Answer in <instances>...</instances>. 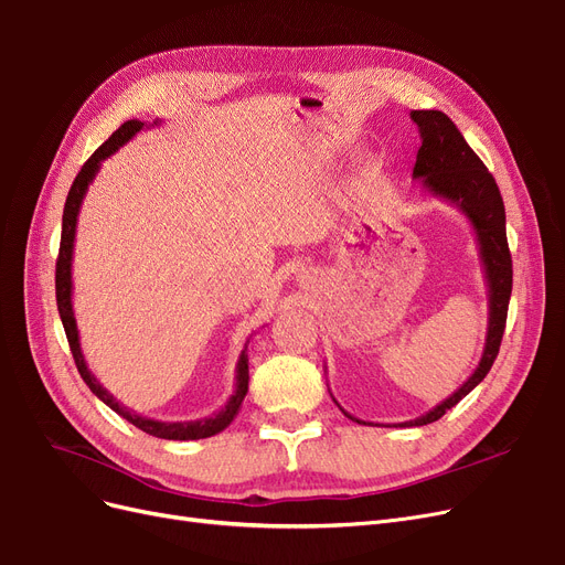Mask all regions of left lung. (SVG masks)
<instances>
[{
    "label": "left lung",
    "instance_id": "1",
    "mask_svg": "<svg viewBox=\"0 0 565 565\" xmlns=\"http://www.w3.org/2000/svg\"><path fill=\"white\" fill-rule=\"evenodd\" d=\"M411 119L417 124V131H420L423 138L420 150H417L413 178H420L423 188L429 194L439 196L450 206L458 209L477 232L488 286V331L479 366L467 377V382L458 392H452L439 406H434L429 413L415 417V420L385 427H423L436 423L446 411L462 402V398L479 385L500 352L509 296H512V256H509L507 246L504 204L495 178L488 173L483 161L469 148L465 136L458 131V126L450 121V117H446L439 110H413ZM340 411L359 425H373L359 420V417L350 415L344 408Z\"/></svg>",
    "mask_w": 565,
    "mask_h": 565
}]
</instances>
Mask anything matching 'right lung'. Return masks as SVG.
<instances>
[{"label":"right lung","instance_id":"right-lung-1","mask_svg":"<svg viewBox=\"0 0 565 565\" xmlns=\"http://www.w3.org/2000/svg\"><path fill=\"white\" fill-rule=\"evenodd\" d=\"M159 119L152 124L157 126ZM142 129H150V124H142L138 119H129L124 121L119 129L107 138L100 148L88 157V161L82 167V171L77 173L75 183H72L67 199H65V209H63V232H61V250H58V263H56V300H58V315L63 321V329L70 342V352L75 356L77 371L84 377V382L88 385V390L94 392L105 406H110L117 415H121L124 420H129L131 425H136L138 429H142L145 434H152L157 439H169V441H196V439H209V436L223 431L225 427H230V423L239 413L244 396L248 392V354H246V344L239 354V361H236V382H234V392L227 398V404L209 415L202 417V420H190V423H161V420H152V417L138 415L136 411L126 408L124 404H119L117 398L107 392L100 382L94 377V373L88 371L86 359L82 354V344H79V331H77V321H75V312H72V250H75V232H77V215H79V206L86 196L88 185L94 183L96 173L100 171V163L115 154L121 145L129 142L136 134H140Z\"/></svg>","mask_w":565,"mask_h":565}]
</instances>
